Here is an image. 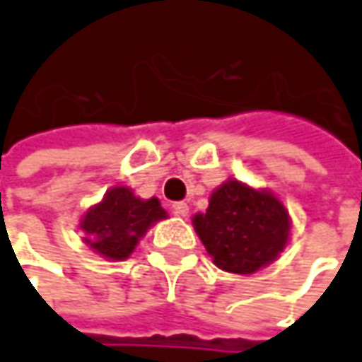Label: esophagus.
<instances>
[{
  "instance_id": "34e87169",
  "label": "esophagus",
  "mask_w": 362,
  "mask_h": 362,
  "mask_svg": "<svg viewBox=\"0 0 362 362\" xmlns=\"http://www.w3.org/2000/svg\"><path fill=\"white\" fill-rule=\"evenodd\" d=\"M173 213H175L177 217H187L189 215V205L183 203V201H179V203L173 205Z\"/></svg>"
}]
</instances>
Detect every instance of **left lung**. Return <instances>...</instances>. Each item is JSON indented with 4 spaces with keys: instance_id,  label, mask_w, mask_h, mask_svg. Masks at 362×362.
Listing matches in <instances>:
<instances>
[{
    "instance_id": "8db88e82",
    "label": "left lung",
    "mask_w": 362,
    "mask_h": 362,
    "mask_svg": "<svg viewBox=\"0 0 362 362\" xmlns=\"http://www.w3.org/2000/svg\"><path fill=\"white\" fill-rule=\"evenodd\" d=\"M193 227L219 269L251 275L283 253L291 217L275 193L227 179L211 193L207 211L193 217Z\"/></svg>"
}]
</instances>
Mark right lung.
<instances>
[{
  "mask_svg": "<svg viewBox=\"0 0 362 362\" xmlns=\"http://www.w3.org/2000/svg\"><path fill=\"white\" fill-rule=\"evenodd\" d=\"M167 219L159 199L137 197L129 187H111L79 221L83 243L107 261H125L155 223Z\"/></svg>",
  "mask_w": 362,
  "mask_h": 362,
  "instance_id": "add662e5",
  "label": "right lung"
}]
</instances>
